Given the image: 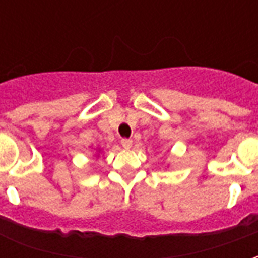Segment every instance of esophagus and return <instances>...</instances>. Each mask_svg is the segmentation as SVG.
Masks as SVG:
<instances>
[{"mask_svg": "<svg viewBox=\"0 0 258 258\" xmlns=\"http://www.w3.org/2000/svg\"><path fill=\"white\" fill-rule=\"evenodd\" d=\"M121 145H123V148H125V149H130V148L133 146V140L124 138V140H121Z\"/></svg>", "mask_w": 258, "mask_h": 258, "instance_id": "34e87169", "label": "esophagus"}]
</instances>
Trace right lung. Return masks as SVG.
<instances>
[{
    "mask_svg": "<svg viewBox=\"0 0 258 258\" xmlns=\"http://www.w3.org/2000/svg\"><path fill=\"white\" fill-rule=\"evenodd\" d=\"M99 153H101V149H99V151H98V156H99Z\"/></svg>",
    "mask_w": 258,
    "mask_h": 258,
    "instance_id": "add662e5",
    "label": "right lung"
}]
</instances>
